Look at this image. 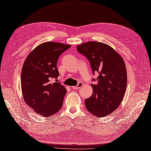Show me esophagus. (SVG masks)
<instances>
[{"label":"esophagus","instance_id":"obj_1","mask_svg":"<svg viewBox=\"0 0 151 151\" xmlns=\"http://www.w3.org/2000/svg\"><path fill=\"white\" fill-rule=\"evenodd\" d=\"M83 86V83H79L78 84H77L76 86H73L72 88L74 89H76V90H77V89H79L81 87H82Z\"/></svg>","mask_w":151,"mask_h":151}]
</instances>
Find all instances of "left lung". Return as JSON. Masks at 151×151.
Masks as SVG:
<instances>
[{"label": "left lung", "mask_w": 151, "mask_h": 151, "mask_svg": "<svg viewBox=\"0 0 151 151\" xmlns=\"http://www.w3.org/2000/svg\"><path fill=\"white\" fill-rule=\"evenodd\" d=\"M77 51L90 63L93 74L99 73L93 91L85 100V106L91 114L105 117L119 107L127 86V74L122 57L107 44L90 41L77 46Z\"/></svg>", "instance_id": "obj_1"}]
</instances>
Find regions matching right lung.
<instances>
[{
  "mask_svg": "<svg viewBox=\"0 0 151 151\" xmlns=\"http://www.w3.org/2000/svg\"><path fill=\"white\" fill-rule=\"evenodd\" d=\"M70 45L55 42L40 44L28 55L21 74L22 90L26 104L35 113L50 117L62 108L67 90L60 82L57 62Z\"/></svg>",
  "mask_w": 151,
  "mask_h": 151,
  "instance_id": "add662e5",
  "label": "right lung"
}]
</instances>
